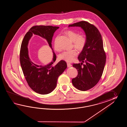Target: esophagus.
Masks as SVG:
<instances>
[{"mask_svg":"<svg viewBox=\"0 0 127 127\" xmlns=\"http://www.w3.org/2000/svg\"><path fill=\"white\" fill-rule=\"evenodd\" d=\"M67 66L68 67H71L72 65L71 64H70V63H67Z\"/></svg>","mask_w":127,"mask_h":127,"instance_id":"esophagus-1","label":"esophagus"}]
</instances>
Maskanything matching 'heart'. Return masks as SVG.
<instances>
[{"mask_svg":"<svg viewBox=\"0 0 127 127\" xmlns=\"http://www.w3.org/2000/svg\"><path fill=\"white\" fill-rule=\"evenodd\" d=\"M66 34L69 37L73 43L74 47L78 50L82 51L84 49L86 44L87 38L86 36L83 34L79 35V33L72 30H68L66 32ZM57 37L54 41V49L57 51H60V49L57 43ZM78 53L75 49L63 52L59 55L60 60L65 61L67 62L72 61L75 57L77 56Z\"/></svg>","mask_w":127,"mask_h":127,"instance_id":"heart-1","label":"heart"}]
</instances>
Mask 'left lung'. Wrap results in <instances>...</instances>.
Instances as JSON below:
<instances>
[{"label":"left lung","mask_w":127,"mask_h":127,"mask_svg":"<svg viewBox=\"0 0 127 127\" xmlns=\"http://www.w3.org/2000/svg\"><path fill=\"white\" fill-rule=\"evenodd\" d=\"M70 27H80L86 37V44L78 55L81 64H73L78 74L72 80L76 89L85 91L96 85L102 75L106 60L103 40L97 28L87 22H79L69 25Z\"/></svg>","instance_id":"1"}]
</instances>
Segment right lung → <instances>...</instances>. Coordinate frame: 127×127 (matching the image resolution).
Masks as SVG:
<instances>
[{"mask_svg":"<svg viewBox=\"0 0 127 127\" xmlns=\"http://www.w3.org/2000/svg\"><path fill=\"white\" fill-rule=\"evenodd\" d=\"M59 27L52 26H35L32 27L25 35L20 52V62L25 78L31 89L41 95L51 93L57 86L58 78L67 67L66 63L61 60L56 65V54L52 46L54 32ZM34 34L46 39L53 53L51 63L45 65L33 63L30 59L27 46L30 38Z\"/></svg>","mask_w":127,"mask_h":127,"instance_id":"obj_1","label":"right lung"}]
</instances>
